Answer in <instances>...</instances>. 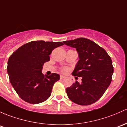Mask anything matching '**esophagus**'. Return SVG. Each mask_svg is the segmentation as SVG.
I'll list each match as a JSON object with an SVG mask.
<instances>
[{"instance_id": "34e87169", "label": "esophagus", "mask_w": 127, "mask_h": 127, "mask_svg": "<svg viewBox=\"0 0 127 127\" xmlns=\"http://www.w3.org/2000/svg\"><path fill=\"white\" fill-rule=\"evenodd\" d=\"M65 77L63 75H60V79H63V78H64Z\"/></svg>"}]
</instances>
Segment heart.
Segmentation results:
<instances>
[{
	"mask_svg": "<svg viewBox=\"0 0 127 127\" xmlns=\"http://www.w3.org/2000/svg\"><path fill=\"white\" fill-rule=\"evenodd\" d=\"M61 70L64 73H66L69 71V68L67 67H63L61 69Z\"/></svg>",
	"mask_w": 127,
	"mask_h": 127,
	"instance_id": "heart-1",
	"label": "heart"
}]
</instances>
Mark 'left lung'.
<instances>
[{
    "instance_id": "8db88e82",
    "label": "left lung",
    "mask_w": 127,
    "mask_h": 127,
    "mask_svg": "<svg viewBox=\"0 0 127 127\" xmlns=\"http://www.w3.org/2000/svg\"><path fill=\"white\" fill-rule=\"evenodd\" d=\"M63 42L76 48L80 60L72 74L82 77L81 83L76 81L66 88L68 97L78 105H91L102 97L111 82L114 72L111 58L105 49L87 38Z\"/></svg>"
}]
</instances>
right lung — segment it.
<instances>
[{"instance_id": "add662e5", "label": "right lung", "mask_w": 127, "mask_h": 127, "mask_svg": "<svg viewBox=\"0 0 127 127\" xmlns=\"http://www.w3.org/2000/svg\"><path fill=\"white\" fill-rule=\"evenodd\" d=\"M63 45L61 42L31 41L20 47L10 57L7 72L10 83L25 102L40 103L51 95L60 75L55 73L44 75L41 70L44 64L50 60L53 50Z\"/></svg>"}]
</instances>
